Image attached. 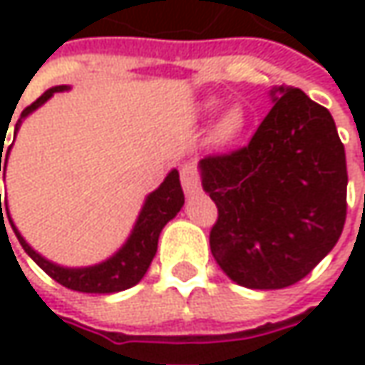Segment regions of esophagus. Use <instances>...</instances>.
I'll return each instance as SVG.
<instances>
[{"label": "esophagus", "mask_w": 365, "mask_h": 365, "mask_svg": "<svg viewBox=\"0 0 365 365\" xmlns=\"http://www.w3.org/2000/svg\"><path fill=\"white\" fill-rule=\"evenodd\" d=\"M180 182H182V189L187 195H195L201 190V180H199V173L195 168L192 162H185L180 166Z\"/></svg>", "instance_id": "obj_1"}]
</instances>
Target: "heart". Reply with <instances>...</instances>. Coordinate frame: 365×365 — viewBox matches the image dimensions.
Here are the masks:
<instances>
[{"mask_svg": "<svg viewBox=\"0 0 365 365\" xmlns=\"http://www.w3.org/2000/svg\"><path fill=\"white\" fill-rule=\"evenodd\" d=\"M217 107V99H209V101H205L203 109L207 113H213ZM244 125V109H242V107H232V109H227V111L221 115V120L217 121V125H215V130H213V138H215V142H219V144H227V142H232V140H235V138L242 133Z\"/></svg>", "mask_w": 365, "mask_h": 365, "instance_id": "heart-1", "label": "heart"}]
</instances>
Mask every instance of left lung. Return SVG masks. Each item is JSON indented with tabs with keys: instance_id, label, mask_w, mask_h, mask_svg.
<instances>
[{
	"instance_id": "1",
	"label": "left lung",
	"mask_w": 365,
	"mask_h": 365,
	"mask_svg": "<svg viewBox=\"0 0 365 365\" xmlns=\"http://www.w3.org/2000/svg\"><path fill=\"white\" fill-rule=\"evenodd\" d=\"M250 144L199 162L217 205L209 233L219 268L240 287L302 280L337 244L347 215V164L335 121L301 89L270 91Z\"/></svg>"
}]
</instances>
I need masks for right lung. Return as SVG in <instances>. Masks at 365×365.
<instances>
[{
	"label": "right lung",
	"mask_w": 365,
	"mask_h": 365,
	"mask_svg": "<svg viewBox=\"0 0 365 365\" xmlns=\"http://www.w3.org/2000/svg\"><path fill=\"white\" fill-rule=\"evenodd\" d=\"M68 87L66 85H58V87H52L46 93H42L38 99H36L32 106H28L21 111L20 121L32 113L34 109L42 106L44 101H48L54 93L66 91ZM20 121L16 123V132H18V125ZM11 148V146H9ZM7 150L4 154V138H1L0 146V170H6L7 164ZM1 205H6L1 201L0 197V213ZM185 205V195H182V187H180V178H178V170L168 173V176L164 178L158 189L154 192H150L146 199V203L140 211V217L133 225L132 235L128 237V242L123 244L118 254H113L111 258L101 262V264H95V266H87V268H64L58 266L50 259L42 258L38 252H34L28 242L20 235V232L16 230L14 221L9 219L11 223V230L16 233L18 242L21 247L26 250V254L34 259L36 264L48 274L50 278H54L58 284L71 288V290H77V292H95V294H109V292H120L125 288L135 287L144 274L148 272L152 259L156 256V250H158V237H160L162 227L175 217L176 213L180 211V207ZM6 213L9 217V211ZM1 221H4V213H1ZM6 225V223H4Z\"/></svg>",
	"instance_id": "1"
}]
</instances>
